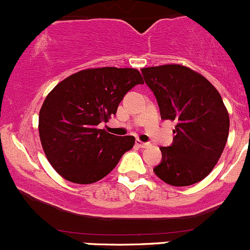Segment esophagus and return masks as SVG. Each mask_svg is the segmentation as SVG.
<instances>
[{"instance_id":"34e87169","label":"esophagus","mask_w":250,"mask_h":250,"mask_svg":"<svg viewBox=\"0 0 250 250\" xmlns=\"http://www.w3.org/2000/svg\"><path fill=\"white\" fill-rule=\"evenodd\" d=\"M136 146H140V148H148V146H150V144L146 143V142H141L140 140H137L136 141Z\"/></svg>"}]
</instances>
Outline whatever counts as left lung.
<instances>
[{
  "mask_svg": "<svg viewBox=\"0 0 250 250\" xmlns=\"http://www.w3.org/2000/svg\"><path fill=\"white\" fill-rule=\"evenodd\" d=\"M154 92L161 119L176 122L173 143L161 146L156 176L173 187H188L208 176L220 159L229 137L230 118L209 81L182 65L142 68Z\"/></svg>",
  "mask_w": 250,
  "mask_h": 250,
  "instance_id": "8db88e82",
  "label": "left lung"
}]
</instances>
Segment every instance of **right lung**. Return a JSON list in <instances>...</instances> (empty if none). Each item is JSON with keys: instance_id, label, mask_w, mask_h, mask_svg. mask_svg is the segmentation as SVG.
<instances>
[{"instance_id": "add662e5", "label": "right lung", "mask_w": 250, "mask_h": 250, "mask_svg": "<svg viewBox=\"0 0 250 250\" xmlns=\"http://www.w3.org/2000/svg\"><path fill=\"white\" fill-rule=\"evenodd\" d=\"M143 78L135 68L100 67L63 79L45 97L38 131L45 156L62 178L91 184L106 177L135 144L133 136L99 128Z\"/></svg>"}]
</instances>
